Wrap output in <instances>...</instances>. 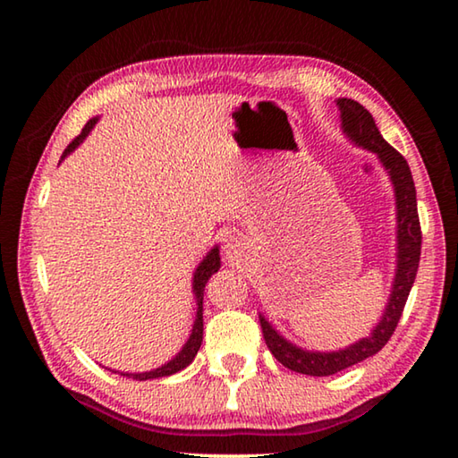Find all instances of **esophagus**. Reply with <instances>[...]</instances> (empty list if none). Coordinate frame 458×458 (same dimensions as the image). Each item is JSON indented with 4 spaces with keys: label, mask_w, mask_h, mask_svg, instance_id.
I'll use <instances>...</instances> for the list:
<instances>
[{
    "label": "esophagus",
    "mask_w": 458,
    "mask_h": 458,
    "mask_svg": "<svg viewBox=\"0 0 458 458\" xmlns=\"http://www.w3.org/2000/svg\"><path fill=\"white\" fill-rule=\"evenodd\" d=\"M237 250H240V243H237V237H229V240L225 242V254H227V259H235Z\"/></svg>",
    "instance_id": "1"
}]
</instances>
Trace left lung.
I'll return each instance as SVG.
<instances>
[{"mask_svg": "<svg viewBox=\"0 0 458 458\" xmlns=\"http://www.w3.org/2000/svg\"><path fill=\"white\" fill-rule=\"evenodd\" d=\"M335 104L340 108L344 135L354 146L377 156L381 166L390 174L394 198H396V273H394L392 292L379 323L367 337L350 344L346 348L331 350V352L300 348L285 340L265 317L259 315L262 335H265L267 346L275 359L292 371L312 375V377H327V375L344 371V369L377 354L386 346L394 329H396L400 317H403L406 298H409L411 287L417 277L419 256H421V225H419L417 191L409 162L381 137L373 116L359 102L340 98Z\"/></svg>", "mask_w": 458, "mask_h": 458, "instance_id": "1", "label": "left lung"}]
</instances>
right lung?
Masks as SVG:
<instances>
[{
    "label": "right lung",
    "mask_w": 458,
    "mask_h": 458,
    "mask_svg": "<svg viewBox=\"0 0 458 458\" xmlns=\"http://www.w3.org/2000/svg\"><path fill=\"white\" fill-rule=\"evenodd\" d=\"M99 121V116H93L87 121V124L81 131V135L74 140L71 146L64 149V154H62L60 162L66 158L68 154L74 152L81 143L85 141V137L91 133V129L96 127ZM218 268H221V254H218V246H215L210 250L208 254L204 256L202 262H199L196 273H193V279H191V292H193V298H196V321H193V327H191V334L187 337V342L183 344V348L179 350L177 356H173L171 360L165 362V365L158 367V369H152V371H143V373H127V371H112V373H121L123 377H133L137 381H146V379H156V377H168V375L181 371V369H185L190 362L196 359L199 346H202V335H204V318H202V304H204V287L208 284V279L215 275Z\"/></svg>",
    "instance_id": "add662e5"
}]
</instances>
